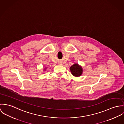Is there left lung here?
<instances>
[{"mask_svg": "<svg viewBox=\"0 0 124 124\" xmlns=\"http://www.w3.org/2000/svg\"><path fill=\"white\" fill-rule=\"evenodd\" d=\"M70 69L72 74L75 77H79L82 73L83 70L81 67L77 64H75L72 66Z\"/></svg>", "mask_w": 124, "mask_h": 124, "instance_id": "1", "label": "left lung"}]
</instances>
